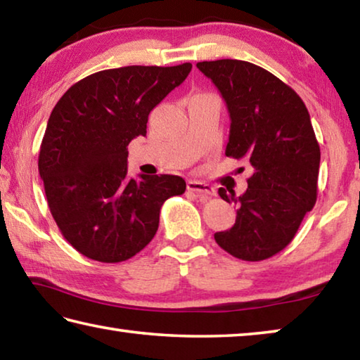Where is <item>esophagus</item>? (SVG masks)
<instances>
[{
    "instance_id": "1",
    "label": "esophagus",
    "mask_w": 360,
    "mask_h": 360,
    "mask_svg": "<svg viewBox=\"0 0 360 360\" xmlns=\"http://www.w3.org/2000/svg\"><path fill=\"white\" fill-rule=\"evenodd\" d=\"M187 191L197 193V197L200 198H206L210 197V195H214V188H212L210 184H205V182H200V181H188Z\"/></svg>"
}]
</instances>
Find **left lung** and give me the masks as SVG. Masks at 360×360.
Returning <instances> with one entry per match:
<instances>
[{
    "mask_svg": "<svg viewBox=\"0 0 360 360\" xmlns=\"http://www.w3.org/2000/svg\"><path fill=\"white\" fill-rule=\"evenodd\" d=\"M230 112L225 155L248 158L254 168L246 192L219 195L236 206L230 230L214 240L236 259L259 262L294 240L318 198L321 149L303 100L270 71L243 60L200 62Z\"/></svg>",
    "mask_w": 360,
    "mask_h": 360,
    "instance_id": "1",
    "label": "left lung"
}]
</instances>
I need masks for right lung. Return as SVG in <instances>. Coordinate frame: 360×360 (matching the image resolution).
Wrapping results in <instances>:
<instances>
[{
  "mask_svg": "<svg viewBox=\"0 0 360 360\" xmlns=\"http://www.w3.org/2000/svg\"><path fill=\"white\" fill-rule=\"evenodd\" d=\"M191 70L182 63L98 71L71 85L52 109L39 174L58 230L85 257H133L157 233L162 205L186 192L181 176L130 179L127 146L146 136L149 112Z\"/></svg>",
  "mask_w": 360,
  "mask_h": 360,
  "instance_id": "add662e5",
  "label": "right lung"
}]
</instances>
